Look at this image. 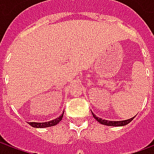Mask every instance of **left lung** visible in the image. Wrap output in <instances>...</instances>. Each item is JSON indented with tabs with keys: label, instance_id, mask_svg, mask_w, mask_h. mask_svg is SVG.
Masks as SVG:
<instances>
[{
	"label": "left lung",
	"instance_id": "8db88e82",
	"mask_svg": "<svg viewBox=\"0 0 154 154\" xmlns=\"http://www.w3.org/2000/svg\"><path fill=\"white\" fill-rule=\"evenodd\" d=\"M91 113H92V111H91ZM92 116L95 119H97V121L100 124H102L104 125H107V126H124L126 125L127 124H129V122H131L133 120V119L135 117V116H134L133 118L129 119H125V120H122V121H110V120H106V119H101V118H99V117H97L96 115H94L92 113Z\"/></svg>",
	"mask_w": 154,
	"mask_h": 154
}]
</instances>
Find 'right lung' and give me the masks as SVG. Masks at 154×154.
Listing matches in <instances>:
<instances>
[{
    "label": "right lung",
    "mask_w": 154,
    "mask_h": 154,
    "mask_svg": "<svg viewBox=\"0 0 154 154\" xmlns=\"http://www.w3.org/2000/svg\"><path fill=\"white\" fill-rule=\"evenodd\" d=\"M64 111L63 114L61 115L59 117H57L56 119L50 120V121H48V122L44 123H38V122H29V125H30L32 127H35V128H46V127H50V126L56 125L57 124L60 122L62 119H63V116Z\"/></svg>",
    "instance_id": "obj_1"
}]
</instances>
